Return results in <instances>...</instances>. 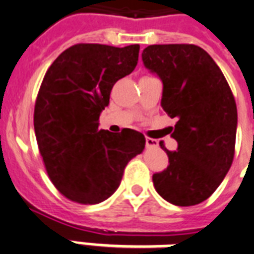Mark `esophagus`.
<instances>
[{
  "label": "esophagus",
  "mask_w": 254,
  "mask_h": 254,
  "mask_svg": "<svg viewBox=\"0 0 254 254\" xmlns=\"http://www.w3.org/2000/svg\"><path fill=\"white\" fill-rule=\"evenodd\" d=\"M146 146H147V147H156V146H158V141L154 139V138L146 137Z\"/></svg>",
  "instance_id": "obj_1"
}]
</instances>
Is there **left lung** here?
I'll list each match as a JSON object with an SVG mask.
<instances>
[{
	"label": "left lung",
	"mask_w": 254,
	"mask_h": 254,
	"mask_svg": "<svg viewBox=\"0 0 254 254\" xmlns=\"http://www.w3.org/2000/svg\"><path fill=\"white\" fill-rule=\"evenodd\" d=\"M142 60L162 79V108L177 119L171 137L179 147L170 151L159 142L170 164L152 175L154 187L176 206L201 203L216 190L234 162V94L219 66L198 45H148Z\"/></svg>",
	"instance_id": "1"
}]
</instances>
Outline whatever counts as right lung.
Masks as SVG:
<instances>
[{"label":"right lung","instance_id":"1","mask_svg":"<svg viewBox=\"0 0 254 254\" xmlns=\"http://www.w3.org/2000/svg\"><path fill=\"white\" fill-rule=\"evenodd\" d=\"M138 53V44L80 43L65 49L45 73L35 103V135L49 179L70 201H106L127 162L145 148V135L137 130H99L113 84L137 66Z\"/></svg>","mask_w":254,"mask_h":254}]
</instances>
